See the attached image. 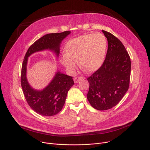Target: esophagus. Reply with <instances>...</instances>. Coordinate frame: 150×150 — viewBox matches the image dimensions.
<instances>
[{
	"label": "esophagus",
	"instance_id": "obj_1",
	"mask_svg": "<svg viewBox=\"0 0 150 150\" xmlns=\"http://www.w3.org/2000/svg\"><path fill=\"white\" fill-rule=\"evenodd\" d=\"M84 79V77L83 76H76V77H75L74 78V82L75 83H77L78 82L80 81L81 80H82V79Z\"/></svg>",
	"mask_w": 150,
	"mask_h": 150
}]
</instances>
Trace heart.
I'll return each mask as SVG.
<instances>
[{
    "label": "heart",
    "mask_w": 150,
    "mask_h": 150,
    "mask_svg": "<svg viewBox=\"0 0 150 150\" xmlns=\"http://www.w3.org/2000/svg\"><path fill=\"white\" fill-rule=\"evenodd\" d=\"M106 49L107 41L103 34L83 35L68 41L62 62L71 72L75 71L78 61L85 71L93 72L103 64Z\"/></svg>",
    "instance_id": "b5f03b06"
}]
</instances>
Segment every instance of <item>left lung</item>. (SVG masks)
<instances>
[{
    "instance_id": "8db88e82",
    "label": "left lung",
    "mask_w": 150,
    "mask_h": 150,
    "mask_svg": "<svg viewBox=\"0 0 150 150\" xmlns=\"http://www.w3.org/2000/svg\"><path fill=\"white\" fill-rule=\"evenodd\" d=\"M108 42L105 60L96 72L87 78V98L98 110L116 105L127 92L131 72V60L124 45L115 35L102 30Z\"/></svg>"
}]
</instances>
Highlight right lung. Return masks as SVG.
<instances>
[{"label": "right lung", "mask_w": 150, "mask_h": 150, "mask_svg": "<svg viewBox=\"0 0 150 150\" xmlns=\"http://www.w3.org/2000/svg\"><path fill=\"white\" fill-rule=\"evenodd\" d=\"M71 31L46 34L35 42L29 47L22 66L21 85L26 100L34 111L38 114L52 116L60 112L65 103L69 89L74 85L72 77L60 72L55 74L52 80L42 91H37L29 85L26 78V66L28 57L34 52L49 49L58 57L63 40Z\"/></svg>", "instance_id": "obj_1"}]
</instances>
